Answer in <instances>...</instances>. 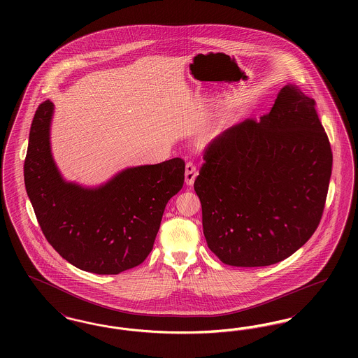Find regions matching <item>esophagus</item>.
<instances>
[{
	"label": "esophagus",
	"mask_w": 358,
	"mask_h": 358,
	"mask_svg": "<svg viewBox=\"0 0 358 358\" xmlns=\"http://www.w3.org/2000/svg\"><path fill=\"white\" fill-rule=\"evenodd\" d=\"M196 177V166L192 162H187L185 165V182L192 184Z\"/></svg>",
	"instance_id": "esophagus-1"
}]
</instances>
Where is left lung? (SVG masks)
I'll list each match as a JSON object with an SVG mask.
<instances>
[{"label":"left lung","instance_id":"obj_1","mask_svg":"<svg viewBox=\"0 0 358 358\" xmlns=\"http://www.w3.org/2000/svg\"><path fill=\"white\" fill-rule=\"evenodd\" d=\"M52 111L50 101L37 107L24 162L27 193L44 236L83 271L136 267L153 250L166 203L184 185V159L126 169L96 189L66 182L50 148Z\"/></svg>","mask_w":358,"mask_h":358}]
</instances>
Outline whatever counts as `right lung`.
<instances>
[{
	"label": "right lung",
	"instance_id": "add662e5",
	"mask_svg": "<svg viewBox=\"0 0 358 358\" xmlns=\"http://www.w3.org/2000/svg\"><path fill=\"white\" fill-rule=\"evenodd\" d=\"M203 158L194 190L208 247L222 263L271 266L315 232L333 154L315 101L298 87H283L245 136L213 138Z\"/></svg>",
	"mask_w": 358,
	"mask_h": 358
}]
</instances>
